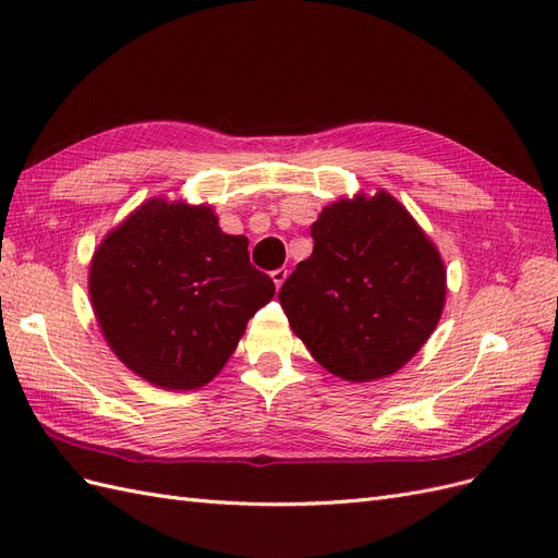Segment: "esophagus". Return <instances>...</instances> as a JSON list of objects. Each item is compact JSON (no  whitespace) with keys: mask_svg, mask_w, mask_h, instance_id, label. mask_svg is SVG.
<instances>
[{"mask_svg":"<svg viewBox=\"0 0 558 558\" xmlns=\"http://www.w3.org/2000/svg\"><path fill=\"white\" fill-rule=\"evenodd\" d=\"M286 277H289V269H286V267H277V269H275V272H272V281H275L277 289H281Z\"/></svg>","mask_w":558,"mask_h":558,"instance_id":"1","label":"esophagus"}]
</instances>
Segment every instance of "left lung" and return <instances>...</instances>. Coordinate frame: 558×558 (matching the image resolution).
Returning <instances> with one entry per match:
<instances>
[{"instance_id": "left-lung-1", "label": "left lung", "mask_w": 558, "mask_h": 558, "mask_svg": "<svg viewBox=\"0 0 558 558\" xmlns=\"http://www.w3.org/2000/svg\"><path fill=\"white\" fill-rule=\"evenodd\" d=\"M312 240V256L279 291L293 332L342 379L396 373L440 320L447 293L440 253L384 191L326 207Z\"/></svg>"}]
</instances>
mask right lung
Masks as SVG:
<instances>
[{"label": "right lung", "instance_id": "add662e5", "mask_svg": "<svg viewBox=\"0 0 558 558\" xmlns=\"http://www.w3.org/2000/svg\"><path fill=\"white\" fill-rule=\"evenodd\" d=\"M275 281L209 207L150 199L99 244L90 300L109 347L162 388H199L238 349Z\"/></svg>", "mask_w": 558, "mask_h": 558}]
</instances>
